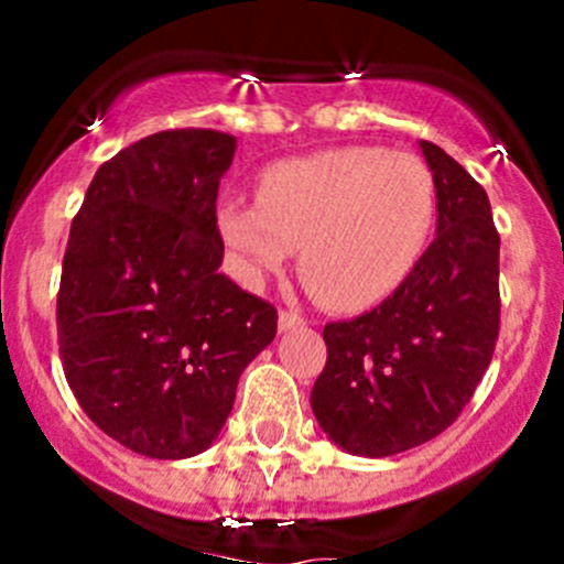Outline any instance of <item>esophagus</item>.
Segmentation results:
<instances>
[{
    "label": "esophagus",
    "mask_w": 564,
    "mask_h": 564,
    "mask_svg": "<svg viewBox=\"0 0 564 564\" xmlns=\"http://www.w3.org/2000/svg\"><path fill=\"white\" fill-rule=\"evenodd\" d=\"M278 324H281V329L286 333V329H294V327H303L305 318L297 314V311H281V318H278Z\"/></svg>",
    "instance_id": "34e87169"
}]
</instances>
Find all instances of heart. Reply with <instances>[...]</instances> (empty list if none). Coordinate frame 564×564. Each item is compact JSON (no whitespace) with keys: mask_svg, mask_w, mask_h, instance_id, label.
<instances>
[{"mask_svg":"<svg viewBox=\"0 0 564 564\" xmlns=\"http://www.w3.org/2000/svg\"><path fill=\"white\" fill-rule=\"evenodd\" d=\"M256 196H224L215 209L242 275L261 281L300 246V275L338 311L395 292L429 250L440 218L429 163L382 147H335L272 163Z\"/></svg>","mask_w":564,"mask_h":564,"instance_id":"1","label":"heart"}]
</instances>
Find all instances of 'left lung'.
<instances>
[{
  "label": "left lung",
  "instance_id": "8db88e82",
  "mask_svg": "<svg viewBox=\"0 0 564 564\" xmlns=\"http://www.w3.org/2000/svg\"><path fill=\"white\" fill-rule=\"evenodd\" d=\"M440 187L436 240L368 314L324 324L311 406L324 434L368 458L431 442L475 395L499 338V231L486 191L423 141Z\"/></svg>",
  "mask_w": 564,
  "mask_h": 564
}]
</instances>
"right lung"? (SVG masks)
<instances>
[{"instance_id": "obj_1", "label": "right lung", "mask_w": 564, "mask_h": 564, "mask_svg": "<svg viewBox=\"0 0 564 564\" xmlns=\"http://www.w3.org/2000/svg\"><path fill=\"white\" fill-rule=\"evenodd\" d=\"M235 135L161 130L89 182L56 294V340L78 406L128 451L187 458L224 429L278 311L218 272L215 220Z\"/></svg>"}]
</instances>
